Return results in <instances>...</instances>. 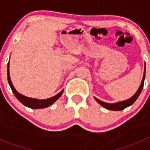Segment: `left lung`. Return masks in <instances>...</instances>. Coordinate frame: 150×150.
I'll list each match as a JSON object with an SVG mask.
<instances>
[{"mask_svg":"<svg viewBox=\"0 0 150 150\" xmlns=\"http://www.w3.org/2000/svg\"><path fill=\"white\" fill-rule=\"evenodd\" d=\"M144 79H145V67H144V72L143 78H142V83H141V85L139 88L138 91L136 92V93L132 96V97L127 99V100L122 101V102H119L115 104H108V103H105V102H102V101L99 100V99H96V98H95V99H96V100L97 101V102H99L102 107H104V108L107 109V110H113V111H120V110H124L125 108H126V107H129V106H131V104H134V102H135V101L137 99V98L139 97L141 92H142V88H143L144 81Z\"/></svg>","mask_w":150,"mask_h":150,"instance_id":"obj_1","label":"left lung"}]
</instances>
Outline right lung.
Masks as SVG:
<instances>
[{
    "label": "right lung",
    "instance_id": "obj_1",
    "mask_svg": "<svg viewBox=\"0 0 150 150\" xmlns=\"http://www.w3.org/2000/svg\"><path fill=\"white\" fill-rule=\"evenodd\" d=\"M7 76H8V83L10 85V87L11 88L12 91H13V94L15 95V96L16 97V99L19 101L22 104H23L24 105L26 106V107H30L31 109H42V108H46V107H49L51 104H54L59 98L61 96V95L62 94L63 91H62L61 92L57 94L56 96H53V97L49 98V99H32V98L27 97V96H22V94L18 93L16 91V89L14 88V87L12 85L11 81L10 78V75H9V62L8 63V67H7Z\"/></svg>",
    "mask_w": 150,
    "mask_h": 150
}]
</instances>
